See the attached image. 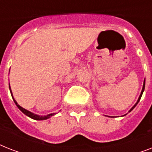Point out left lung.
I'll return each instance as SVG.
<instances>
[{"instance_id":"obj_1","label":"left lung","mask_w":152,"mask_h":152,"mask_svg":"<svg viewBox=\"0 0 152 152\" xmlns=\"http://www.w3.org/2000/svg\"><path fill=\"white\" fill-rule=\"evenodd\" d=\"M144 88H145V79H144V84H143V88H142V91H141V93H140V97H139V99H138V100H137V102H136V104H135L134 106H132V108L130 109V110L129 111V112H131V111L132 110H133V109L135 108V107H136V106H137V104H138V102H140V99H141V96H142V95H143V92H144ZM125 115H126V114H125ZM124 115V116H125ZM109 117H110V116H109Z\"/></svg>"}]
</instances>
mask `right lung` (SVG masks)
I'll use <instances>...</instances> for the list:
<instances>
[{"mask_svg": "<svg viewBox=\"0 0 152 152\" xmlns=\"http://www.w3.org/2000/svg\"><path fill=\"white\" fill-rule=\"evenodd\" d=\"M9 89H10L11 95H12V97L13 101H14V102H15V105H16L18 108L20 109V110L22 111L23 113H24L25 115H27V117H29V118H32V119H34V120L42 121V120H46V119H48V118H50V117H52V116H53V115H54V114H56V113H50V114H48V115L40 116V115H38V114H34V113H31V112H30L29 110H26V109L23 108L22 106H20V105H19V104L17 103V102H16L15 99H14V98H13V96H12V91H11L10 84H9Z\"/></svg>", "mask_w": 152, "mask_h": 152, "instance_id": "right-lung-1", "label": "right lung"}]
</instances>
